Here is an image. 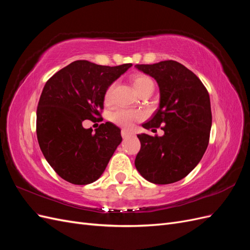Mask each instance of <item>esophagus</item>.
I'll return each mask as SVG.
<instances>
[{"label":"esophagus","mask_w":250,"mask_h":250,"mask_svg":"<svg viewBox=\"0 0 250 250\" xmlns=\"http://www.w3.org/2000/svg\"><path fill=\"white\" fill-rule=\"evenodd\" d=\"M121 134H122V137H123L124 139H126V138H128V137H130V135H132L133 133L130 132V131L126 130V129H123L122 131H121Z\"/></svg>","instance_id":"34e87169"}]
</instances>
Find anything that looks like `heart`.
I'll return each instance as SVG.
<instances>
[{"instance_id": "1", "label": "heart", "mask_w": 250, "mask_h": 250, "mask_svg": "<svg viewBox=\"0 0 250 250\" xmlns=\"http://www.w3.org/2000/svg\"><path fill=\"white\" fill-rule=\"evenodd\" d=\"M133 85L137 89L138 93H141L143 89H145L151 85H153V81L151 80L148 76H145V75H137V76L133 77L132 79ZM113 88H115V83H111V84L108 85L104 93V101L105 102H110L111 98H112V92ZM110 120L113 123H116L117 125H120L125 128H129L132 126L134 123V121H137L141 118V115L137 111H132V110H128L125 108H117L113 110L110 116Z\"/></svg>"}]
</instances>
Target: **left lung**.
Masks as SVG:
<instances>
[{"label": "left lung", "mask_w": 250, "mask_h": 250, "mask_svg": "<svg viewBox=\"0 0 250 250\" xmlns=\"http://www.w3.org/2000/svg\"><path fill=\"white\" fill-rule=\"evenodd\" d=\"M138 70L153 77L160 87V107L142 126L163 137L138 134L141 150L135 168L156 185L176 183L190 173L206 152L211 127L209 96L196 75L174 60L137 64Z\"/></svg>", "instance_id": "8db88e82"}]
</instances>
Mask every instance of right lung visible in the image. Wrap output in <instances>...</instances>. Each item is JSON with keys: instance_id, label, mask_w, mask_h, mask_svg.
<instances>
[{"instance_id": "1", "label": "right lung", "mask_w": 250, "mask_h": 250, "mask_svg": "<svg viewBox=\"0 0 250 250\" xmlns=\"http://www.w3.org/2000/svg\"><path fill=\"white\" fill-rule=\"evenodd\" d=\"M131 65L76 60L44 84L36 111L37 141L44 158L64 180L74 185L94 183L122 142L115 124L103 123L93 133L82 122L101 116L105 90Z\"/></svg>"}]
</instances>
